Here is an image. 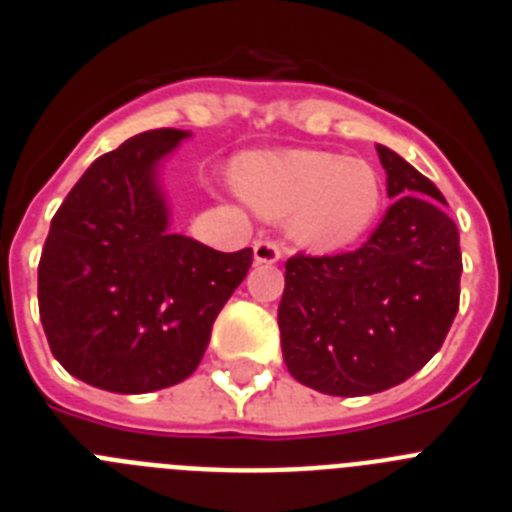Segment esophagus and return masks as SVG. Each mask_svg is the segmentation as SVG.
Segmentation results:
<instances>
[{
	"label": "esophagus",
	"instance_id": "esophagus-1",
	"mask_svg": "<svg viewBox=\"0 0 512 512\" xmlns=\"http://www.w3.org/2000/svg\"><path fill=\"white\" fill-rule=\"evenodd\" d=\"M284 256V243L274 241V238H264V241L253 243V259L256 264H277Z\"/></svg>",
	"mask_w": 512,
	"mask_h": 512
}]
</instances>
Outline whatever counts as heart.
Wrapping results in <instances>:
<instances>
[{
    "mask_svg": "<svg viewBox=\"0 0 512 512\" xmlns=\"http://www.w3.org/2000/svg\"><path fill=\"white\" fill-rule=\"evenodd\" d=\"M233 182L269 220H284L292 238L318 251L359 241L384 205L382 174L364 158L325 151L246 153Z\"/></svg>",
    "mask_w": 512,
    "mask_h": 512,
    "instance_id": "obj_1",
    "label": "heart"
}]
</instances>
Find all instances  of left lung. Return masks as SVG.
Here are the masks:
<instances>
[{"instance_id":"1","label":"left lung","mask_w":512,"mask_h":512,"mask_svg":"<svg viewBox=\"0 0 512 512\" xmlns=\"http://www.w3.org/2000/svg\"><path fill=\"white\" fill-rule=\"evenodd\" d=\"M392 207L369 241L287 259L279 333L289 374L336 397L374 395L420 372L459 310L461 248L443 194L377 146Z\"/></svg>"}]
</instances>
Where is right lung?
Wrapping results in <instances>:
<instances>
[{"instance_id":"add662e5","label":"right lung","mask_w":512,"mask_h":512,"mask_svg":"<svg viewBox=\"0 0 512 512\" xmlns=\"http://www.w3.org/2000/svg\"><path fill=\"white\" fill-rule=\"evenodd\" d=\"M182 138L146 130L99 156L53 215L40 253L48 346L99 390L143 395L184 382L251 269V248L223 253L169 230L156 164Z\"/></svg>"}]
</instances>
